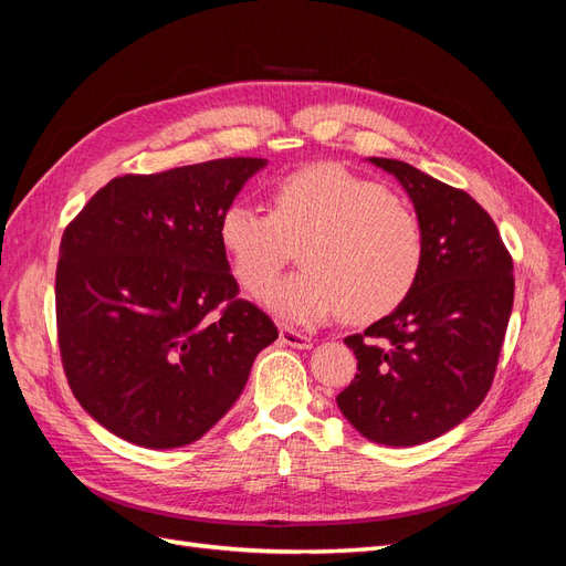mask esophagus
<instances>
[{
    "mask_svg": "<svg viewBox=\"0 0 566 566\" xmlns=\"http://www.w3.org/2000/svg\"><path fill=\"white\" fill-rule=\"evenodd\" d=\"M281 342L287 347H295V349H310L312 347L310 335H302V333L290 331V328H281Z\"/></svg>",
    "mask_w": 566,
    "mask_h": 566,
    "instance_id": "1",
    "label": "esophagus"
}]
</instances>
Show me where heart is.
<instances>
[{"instance_id": "b5f03b06", "label": "heart", "mask_w": 566, "mask_h": 566, "mask_svg": "<svg viewBox=\"0 0 566 566\" xmlns=\"http://www.w3.org/2000/svg\"><path fill=\"white\" fill-rule=\"evenodd\" d=\"M219 243L252 295H262L292 248H301L303 271L264 295L273 316L295 325H318L339 312L368 323L394 312L416 287L424 260L416 210L339 165L283 177L273 186L271 212L231 202L219 219Z\"/></svg>"}]
</instances>
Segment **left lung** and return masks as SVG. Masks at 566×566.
<instances>
[{
    "instance_id": "1",
    "label": "left lung",
    "mask_w": 566,
    "mask_h": 566,
    "mask_svg": "<svg viewBox=\"0 0 566 566\" xmlns=\"http://www.w3.org/2000/svg\"><path fill=\"white\" fill-rule=\"evenodd\" d=\"M413 200L424 233L416 287L389 316L345 337L358 373L337 406L385 447L453 430L484 401L515 300L512 256L489 212L413 165L370 158Z\"/></svg>"
}]
</instances>
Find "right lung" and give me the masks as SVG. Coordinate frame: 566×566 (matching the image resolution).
<instances>
[{"mask_svg": "<svg viewBox=\"0 0 566 566\" xmlns=\"http://www.w3.org/2000/svg\"><path fill=\"white\" fill-rule=\"evenodd\" d=\"M264 158L111 179L65 227L56 331L67 385L115 437L146 449L200 439L279 337L219 243V219Z\"/></svg>", "mask_w": 566, "mask_h": 566, "instance_id": "right-lung-1", "label": "right lung"}]
</instances>
